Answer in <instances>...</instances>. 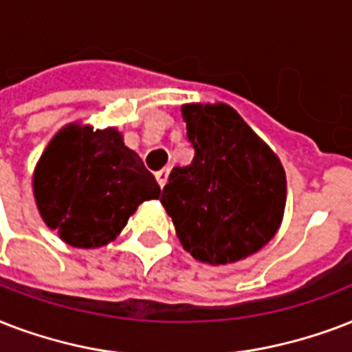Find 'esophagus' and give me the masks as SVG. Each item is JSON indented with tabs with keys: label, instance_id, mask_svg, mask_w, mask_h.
Listing matches in <instances>:
<instances>
[{
	"label": "esophagus",
	"instance_id": "esophagus-1",
	"mask_svg": "<svg viewBox=\"0 0 352 352\" xmlns=\"http://www.w3.org/2000/svg\"><path fill=\"white\" fill-rule=\"evenodd\" d=\"M168 174H170V168L165 167L162 168L160 173H156V179H157V184H160V187H165V184H167V179H168Z\"/></svg>",
	"mask_w": 352,
	"mask_h": 352
}]
</instances>
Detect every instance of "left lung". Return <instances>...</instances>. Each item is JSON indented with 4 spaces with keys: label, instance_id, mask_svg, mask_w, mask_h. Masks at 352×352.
Segmentation results:
<instances>
[{
    "label": "left lung",
    "instance_id": "obj_1",
    "mask_svg": "<svg viewBox=\"0 0 352 352\" xmlns=\"http://www.w3.org/2000/svg\"><path fill=\"white\" fill-rule=\"evenodd\" d=\"M195 157L174 167L162 206L182 246L206 264L236 263L275 236L287 206L283 163L224 102L182 106Z\"/></svg>",
    "mask_w": 352,
    "mask_h": 352
}]
</instances>
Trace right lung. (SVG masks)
<instances>
[{"instance_id":"right-lung-1","label":"right lung","mask_w":352,"mask_h":352,"mask_svg":"<svg viewBox=\"0 0 352 352\" xmlns=\"http://www.w3.org/2000/svg\"><path fill=\"white\" fill-rule=\"evenodd\" d=\"M38 213L65 244L100 248L116 241L160 185L113 126L69 122L54 133L32 174Z\"/></svg>"}]
</instances>
